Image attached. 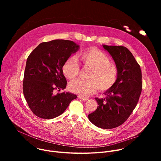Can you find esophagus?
<instances>
[{
  "instance_id": "34e87169",
  "label": "esophagus",
  "mask_w": 161,
  "mask_h": 161,
  "mask_svg": "<svg viewBox=\"0 0 161 161\" xmlns=\"http://www.w3.org/2000/svg\"><path fill=\"white\" fill-rule=\"evenodd\" d=\"M78 98L80 99H82V100H83V101H86V100L88 99V98L85 97H83V96H78Z\"/></svg>"
}]
</instances>
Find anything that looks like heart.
Here are the masks:
<instances>
[{
  "label": "heart",
  "instance_id": "obj_1",
  "mask_svg": "<svg viewBox=\"0 0 161 161\" xmlns=\"http://www.w3.org/2000/svg\"><path fill=\"white\" fill-rule=\"evenodd\" d=\"M78 58L85 66L92 68V70L88 76L89 80H77L69 83L68 88L71 92L87 97L94 94L98 88L102 92L107 91L115 84L118 68L110 62L109 57L104 52L97 48H90L80 52ZM62 69L67 78H76L80 70L78 58L73 55L69 57Z\"/></svg>",
  "mask_w": 161,
  "mask_h": 161
}]
</instances>
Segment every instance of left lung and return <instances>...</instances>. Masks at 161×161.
<instances>
[{
    "label": "left lung",
    "instance_id": "obj_1",
    "mask_svg": "<svg viewBox=\"0 0 161 161\" xmlns=\"http://www.w3.org/2000/svg\"><path fill=\"white\" fill-rule=\"evenodd\" d=\"M118 68L117 80L105 93V99L96 97L98 106L88 119L102 129H113L123 124L139 101L142 90L140 65L132 53L122 46L103 45Z\"/></svg>",
    "mask_w": 161,
    "mask_h": 161
}]
</instances>
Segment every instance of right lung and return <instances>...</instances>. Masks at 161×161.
I'll list each match as a JSON object with an SVG mask.
<instances>
[{
  "mask_svg": "<svg viewBox=\"0 0 161 161\" xmlns=\"http://www.w3.org/2000/svg\"><path fill=\"white\" fill-rule=\"evenodd\" d=\"M79 46L72 41L56 39L43 42L29 55L23 81L24 95L36 116L52 119L62 114L77 96L69 92L55 94L64 90L67 81L62 67Z\"/></svg>",
  "mask_w": 161,
  "mask_h": 161,
  "instance_id": "add662e5",
  "label": "right lung"
}]
</instances>
